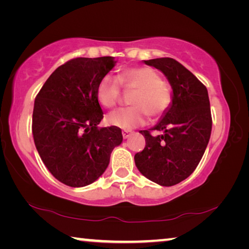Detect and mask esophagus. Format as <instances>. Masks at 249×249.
Listing matches in <instances>:
<instances>
[{"label": "esophagus", "mask_w": 249, "mask_h": 249, "mask_svg": "<svg viewBox=\"0 0 249 249\" xmlns=\"http://www.w3.org/2000/svg\"><path fill=\"white\" fill-rule=\"evenodd\" d=\"M122 135H123L124 140H126V138H128L130 135H132V132H130V130H123V132H122Z\"/></svg>", "instance_id": "34e87169"}]
</instances>
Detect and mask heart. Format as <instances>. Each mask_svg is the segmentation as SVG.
<instances>
[{"mask_svg": "<svg viewBox=\"0 0 249 249\" xmlns=\"http://www.w3.org/2000/svg\"><path fill=\"white\" fill-rule=\"evenodd\" d=\"M121 84L135 90L133 107L119 108L109 113L107 122L113 126L133 129L146 124L149 115L158 120L167 113L172 103V92L157 71L149 67H134L122 72L119 78L107 74L96 88V98L104 107H115L121 98Z\"/></svg>", "mask_w": 249, "mask_h": 249, "instance_id": "heart-1", "label": "heart"}]
</instances>
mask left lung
<instances>
[{"mask_svg":"<svg viewBox=\"0 0 249 249\" xmlns=\"http://www.w3.org/2000/svg\"><path fill=\"white\" fill-rule=\"evenodd\" d=\"M144 62L166 75L172 88V103L155 127L140 132L146 146L135 155V165L147 179L171 187L196 170L209 144L212 130L209 94L204 84L175 59ZM150 130L163 134L153 137Z\"/></svg>","mask_w":249,"mask_h":249,"instance_id":"8db88e82","label":"left lung"}]
</instances>
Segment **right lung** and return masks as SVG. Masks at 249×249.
Wrapping results in <instances>:
<instances>
[{
  "label": "right lung",
  "mask_w": 249,
  "mask_h": 249,
  "mask_svg": "<svg viewBox=\"0 0 249 249\" xmlns=\"http://www.w3.org/2000/svg\"><path fill=\"white\" fill-rule=\"evenodd\" d=\"M115 64L114 57L71 59L50 74L35 99L36 149L50 174L69 187L99 179L123 141L116 126L98 127L103 112L96 88Z\"/></svg>",
  "instance_id": "right-lung-1"
}]
</instances>
